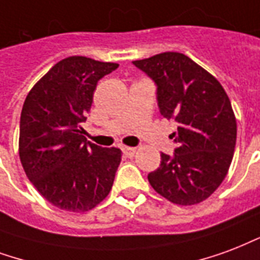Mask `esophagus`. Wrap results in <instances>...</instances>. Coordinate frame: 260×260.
<instances>
[{
    "mask_svg": "<svg viewBox=\"0 0 260 260\" xmlns=\"http://www.w3.org/2000/svg\"><path fill=\"white\" fill-rule=\"evenodd\" d=\"M122 153H124L126 157H134V154L136 153V149L135 147H126V146H125V147H122Z\"/></svg>",
    "mask_w": 260,
    "mask_h": 260,
    "instance_id": "obj_1",
    "label": "esophagus"
}]
</instances>
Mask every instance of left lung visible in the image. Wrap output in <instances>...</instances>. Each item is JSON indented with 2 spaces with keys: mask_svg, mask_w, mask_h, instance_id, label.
Returning a JSON list of instances; mask_svg holds the SVG:
<instances>
[{
  "mask_svg": "<svg viewBox=\"0 0 260 260\" xmlns=\"http://www.w3.org/2000/svg\"><path fill=\"white\" fill-rule=\"evenodd\" d=\"M157 85L159 113L178 129L172 155L150 172L151 187L178 205L208 199L228 175L237 138V122L223 86L208 71L179 52L132 61Z\"/></svg>",
  "mask_w": 260,
  "mask_h": 260,
  "instance_id": "1",
  "label": "left lung"
}]
</instances>
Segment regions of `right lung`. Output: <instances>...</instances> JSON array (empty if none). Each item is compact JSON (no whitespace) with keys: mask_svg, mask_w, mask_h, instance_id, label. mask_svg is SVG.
<instances>
[{"mask_svg":"<svg viewBox=\"0 0 260 260\" xmlns=\"http://www.w3.org/2000/svg\"><path fill=\"white\" fill-rule=\"evenodd\" d=\"M117 67L91 57H66L32 86L24 101L20 161L34 187L57 208L85 212L110 193L121 150L86 142L81 125L98 81Z\"/></svg>","mask_w":260,"mask_h":260,"instance_id":"add662e5","label":"right lung"}]
</instances>
